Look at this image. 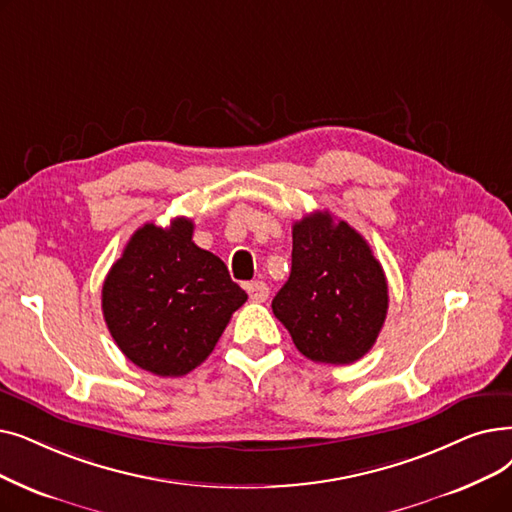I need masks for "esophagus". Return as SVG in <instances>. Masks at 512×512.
Segmentation results:
<instances>
[{
  "mask_svg": "<svg viewBox=\"0 0 512 512\" xmlns=\"http://www.w3.org/2000/svg\"><path fill=\"white\" fill-rule=\"evenodd\" d=\"M247 293H249L251 301L263 303L265 299L270 297V286L265 284L263 280H255V282H249V284H247Z\"/></svg>",
  "mask_w": 512,
  "mask_h": 512,
  "instance_id": "34e87169",
  "label": "esophagus"
}]
</instances>
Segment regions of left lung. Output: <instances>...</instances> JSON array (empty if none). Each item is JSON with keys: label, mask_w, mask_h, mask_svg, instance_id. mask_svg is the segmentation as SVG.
<instances>
[{"label": "left lung", "mask_w": 512, "mask_h": 512, "mask_svg": "<svg viewBox=\"0 0 512 512\" xmlns=\"http://www.w3.org/2000/svg\"><path fill=\"white\" fill-rule=\"evenodd\" d=\"M389 307L368 242L328 211L293 226V268L272 301L295 347L320 364H353L372 349Z\"/></svg>", "instance_id": "8db88e82"}]
</instances>
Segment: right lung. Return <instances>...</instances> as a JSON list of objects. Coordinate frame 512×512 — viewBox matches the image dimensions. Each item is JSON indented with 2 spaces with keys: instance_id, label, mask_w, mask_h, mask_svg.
Returning <instances> with one entry per match:
<instances>
[{
  "instance_id": "right-lung-1",
  "label": "right lung",
  "mask_w": 512,
  "mask_h": 512,
  "mask_svg": "<svg viewBox=\"0 0 512 512\" xmlns=\"http://www.w3.org/2000/svg\"><path fill=\"white\" fill-rule=\"evenodd\" d=\"M194 224H144L102 286V314L117 347L142 370L184 376L201 366L247 293L226 263L196 247Z\"/></svg>"
}]
</instances>
